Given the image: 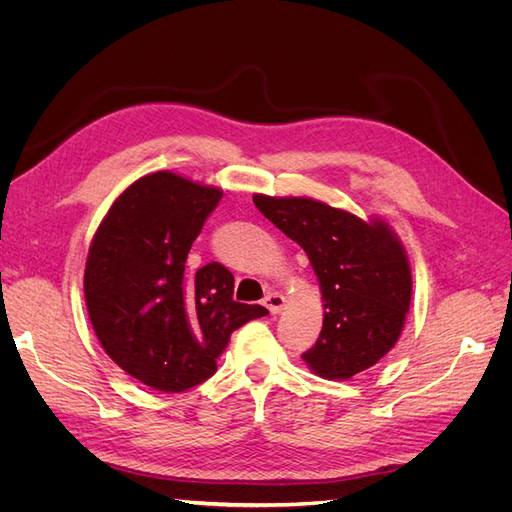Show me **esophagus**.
<instances>
[{
  "label": "esophagus",
  "instance_id": "obj_1",
  "mask_svg": "<svg viewBox=\"0 0 512 512\" xmlns=\"http://www.w3.org/2000/svg\"><path fill=\"white\" fill-rule=\"evenodd\" d=\"M265 305L269 307L271 314H280L282 309H284V305H286V297H284V294H280V292H269L267 297H265Z\"/></svg>",
  "mask_w": 512,
  "mask_h": 512
}]
</instances>
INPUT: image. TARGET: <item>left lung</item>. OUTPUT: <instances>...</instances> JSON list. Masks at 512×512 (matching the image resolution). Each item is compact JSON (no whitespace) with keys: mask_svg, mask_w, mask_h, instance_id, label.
Segmentation results:
<instances>
[{"mask_svg":"<svg viewBox=\"0 0 512 512\" xmlns=\"http://www.w3.org/2000/svg\"><path fill=\"white\" fill-rule=\"evenodd\" d=\"M256 209L297 241L320 282L324 322L303 359L322 378L346 380L376 365L399 339L412 297L408 256L384 222L312 198L254 196Z\"/></svg>","mask_w":512,"mask_h":512,"instance_id":"obj_1","label":"left lung"}]
</instances>
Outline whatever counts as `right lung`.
Instances as JSON below:
<instances>
[{
  "label": "right lung",
  "instance_id": "right-lung-1",
  "mask_svg": "<svg viewBox=\"0 0 512 512\" xmlns=\"http://www.w3.org/2000/svg\"><path fill=\"white\" fill-rule=\"evenodd\" d=\"M222 190L179 175L134 181L98 226L85 267L89 320L111 359L151 389L181 393L215 374L232 331L267 316L232 299L235 277L185 260Z\"/></svg>",
  "mask_w": 512,
  "mask_h": 512
}]
</instances>
